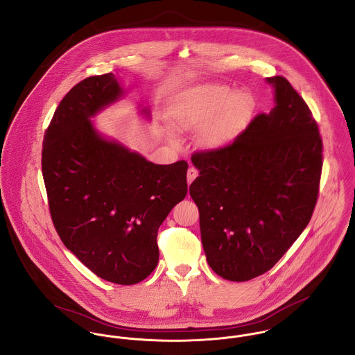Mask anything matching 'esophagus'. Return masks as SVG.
<instances>
[{
    "instance_id": "esophagus-1",
    "label": "esophagus",
    "mask_w": 355,
    "mask_h": 355,
    "mask_svg": "<svg viewBox=\"0 0 355 355\" xmlns=\"http://www.w3.org/2000/svg\"><path fill=\"white\" fill-rule=\"evenodd\" d=\"M198 175V171H197V168H194V167H189V170H188V174H187V178H188V184L191 185V182L196 180V177Z\"/></svg>"
}]
</instances>
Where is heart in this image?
<instances>
[{
  "mask_svg": "<svg viewBox=\"0 0 355 355\" xmlns=\"http://www.w3.org/2000/svg\"><path fill=\"white\" fill-rule=\"evenodd\" d=\"M254 107L248 94L234 96L231 87L212 83L180 94L171 103L167 117L180 132L196 131L208 123L200 144L205 148H220L245 128Z\"/></svg>",
  "mask_w": 355,
  "mask_h": 355,
  "instance_id": "b5f03b06",
  "label": "heart"
}]
</instances>
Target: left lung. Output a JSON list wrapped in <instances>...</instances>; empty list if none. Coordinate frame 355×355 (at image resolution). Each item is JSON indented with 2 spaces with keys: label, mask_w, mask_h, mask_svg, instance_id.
I'll list each match as a JSON object with an SVG mask.
<instances>
[{
  "label": "left lung",
  "mask_w": 355,
  "mask_h": 355,
  "mask_svg": "<svg viewBox=\"0 0 355 355\" xmlns=\"http://www.w3.org/2000/svg\"><path fill=\"white\" fill-rule=\"evenodd\" d=\"M275 107L224 147L196 151L201 242L215 273L248 281L270 270L312 218L323 166L318 123L281 76L266 78Z\"/></svg>",
  "instance_id": "8db88e82"
}]
</instances>
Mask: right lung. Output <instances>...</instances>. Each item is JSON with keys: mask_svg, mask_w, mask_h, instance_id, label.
<instances>
[{"mask_svg": "<svg viewBox=\"0 0 355 355\" xmlns=\"http://www.w3.org/2000/svg\"><path fill=\"white\" fill-rule=\"evenodd\" d=\"M121 92L112 73L77 83L46 130L42 171L63 245L100 278L134 285L158 265V228L188 193V162L151 164L96 131L90 117Z\"/></svg>", "mask_w": 355, "mask_h": 355, "instance_id": "1", "label": "right lung"}]
</instances>
